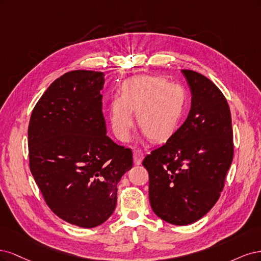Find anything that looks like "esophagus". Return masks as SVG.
Instances as JSON below:
<instances>
[{
    "mask_svg": "<svg viewBox=\"0 0 261 261\" xmlns=\"http://www.w3.org/2000/svg\"><path fill=\"white\" fill-rule=\"evenodd\" d=\"M143 159V150L141 148H137L133 152V162L136 165H140Z\"/></svg>",
    "mask_w": 261,
    "mask_h": 261,
    "instance_id": "1",
    "label": "esophagus"
}]
</instances>
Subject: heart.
<instances>
[{
  "label": "heart",
  "instance_id": "b5f03b06",
  "mask_svg": "<svg viewBox=\"0 0 261 261\" xmlns=\"http://www.w3.org/2000/svg\"><path fill=\"white\" fill-rule=\"evenodd\" d=\"M189 106V96L181 85L163 77L132 78L124 83L121 95L108 106L109 121L115 136L128 141L137 115L140 129L149 139L162 140L178 128Z\"/></svg>",
  "mask_w": 261,
  "mask_h": 261
}]
</instances>
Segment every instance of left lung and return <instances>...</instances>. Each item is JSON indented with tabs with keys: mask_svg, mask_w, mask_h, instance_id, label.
Returning <instances> with one entry per match:
<instances>
[{
	"mask_svg": "<svg viewBox=\"0 0 261 261\" xmlns=\"http://www.w3.org/2000/svg\"><path fill=\"white\" fill-rule=\"evenodd\" d=\"M181 71L192 93L188 118L142 163L153 212L175 225L195 222L214 207L234 154L230 107L222 92L203 74Z\"/></svg>",
	"mask_w": 261,
	"mask_h": 261,
	"instance_id": "8db88e82",
	"label": "left lung"
}]
</instances>
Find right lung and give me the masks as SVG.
<instances>
[{"label": "right lung", "mask_w": 261, "mask_h": 261, "mask_svg": "<svg viewBox=\"0 0 261 261\" xmlns=\"http://www.w3.org/2000/svg\"><path fill=\"white\" fill-rule=\"evenodd\" d=\"M104 72L73 70L56 79L33 108L29 167L46 205L61 219L95 228L112 216L117 184L132 150L106 136Z\"/></svg>", "instance_id": "obj_1"}]
</instances>
